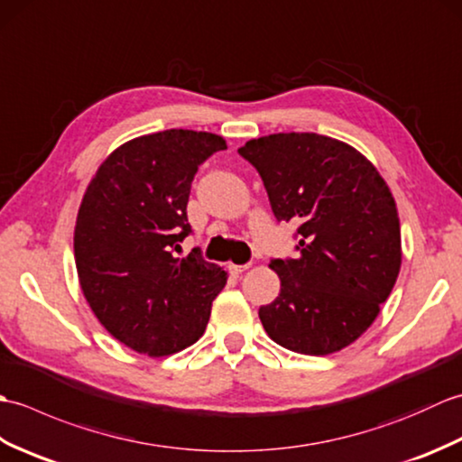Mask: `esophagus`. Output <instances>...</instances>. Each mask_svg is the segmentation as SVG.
I'll return each instance as SVG.
<instances>
[{
    "mask_svg": "<svg viewBox=\"0 0 462 462\" xmlns=\"http://www.w3.org/2000/svg\"><path fill=\"white\" fill-rule=\"evenodd\" d=\"M248 268H250V263H244V266H238V263H230V266H228L230 273H234V276H240V273L246 272Z\"/></svg>",
    "mask_w": 462,
    "mask_h": 462,
    "instance_id": "esophagus-1",
    "label": "esophagus"
}]
</instances>
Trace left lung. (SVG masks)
Segmentation results:
<instances>
[{
	"label": "left lung",
	"mask_w": 462,
	"mask_h": 462,
	"mask_svg": "<svg viewBox=\"0 0 462 462\" xmlns=\"http://www.w3.org/2000/svg\"><path fill=\"white\" fill-rule=\"evenodd\" d=\"M273 216L296 222L298 258L272 260L280 293L260 308L268 336L303 356H329L367 331L401 270L395 199L367 156L316 133L252 139Z\"/></svg>",
	"instance_id": "obj_1"
}]
</instances>
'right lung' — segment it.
<instances>
[{
  "mask_svg": "<svg viewBox=\"0 0 462 462\" xmlns=\"http://www.w3.org/2000/svg\"><path fill=\"white\" fill-rule=\"evenodd\" d=\"M226 141L169 129L115 149L87 186L75 224V266L89 308L115 339L164 357L202 337L228 272L199 250L176 258L199 166Z\"/></svg>",
  "mask_w": 462,
  "mask_h": 462,
  "instance_id": "right-lung-1",
  "label": "right lung"
}]
</instances>
